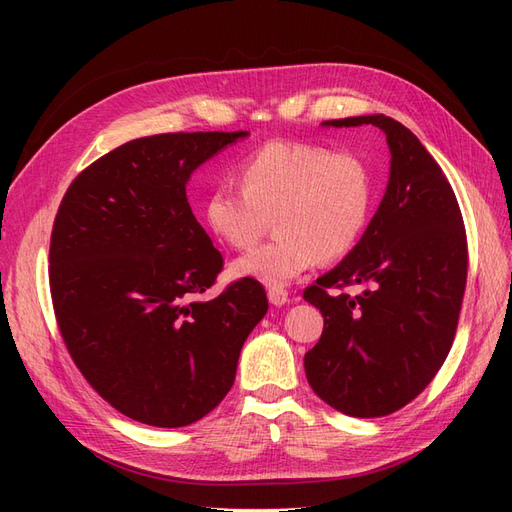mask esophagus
Returning a JSON list of instances; mask_svg holds the SVG:
<instances>
[{
    "label": "esophagus",
    "instance_id": "obj_1",
    "mask_svg": "<svg viewBox=\"0 0 512 512\" xmlns=\"http://www.w3.org/2000/svg\"><path fill=\"white\" fill-rule=\"evenodd\" d=\"M267 297L271 301V305H286L290 299H288V290L282 288V286H271L267 290Z\"/></svg>",
    "mask_w": 512,
    "mask_h": 512
}]
</instances>
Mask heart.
Listing matches in <instances>:
<instances>
[{
	"label": "heart",
	"instance_id": "obj_1",
	"mask_svg": "<svg viewBox=\"0 0 512 512\" xmlns=\"http://www.w3.org/2000/svg\"><path fill=\"white\" fill-rule=\"evenodd\" d=\"M241 190L213 188L205 200L211 232L235 250L252 247L275 222L277 239L232 262L230 273L284 286L318 258L354 250L374 211L376 183L352 151L303 141H271L239 164Z\"/></svg>",
	"mask_w": 512,
	"mask_h": 512
}]
</instances>
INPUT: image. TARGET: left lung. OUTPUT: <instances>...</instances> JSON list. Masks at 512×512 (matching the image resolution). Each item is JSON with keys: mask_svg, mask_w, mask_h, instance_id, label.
I'll list each match as a JSON object with an SVG mask.
<instances>
[{"mask_svg": "<svg viewBox=\"0 0 512 512\" xmlns=\"http://www.w3.org/2000/svg\"><path fill=\"white\" fill-rule=\"evenodd\" d=\"M363 123L386 134L391 177L361 241L303 292L324 316L305 376L331 408L374 418L410 404L448 356L468 280V239L451 183L406 126L386 115L322 126ZM354 283L366 288L356 298L343 290Z\"/></svg>", "mask_w": 512, "mask_h": 512, "instance_id": "8db88e82", "label": "left lung"}]
</instances>
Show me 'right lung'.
<instances>
[{"label": "right lung", "instance_id": "obj_1", "mask_svg": "<svg viewBox=\"0 0 512 512\" xmlns=\"http://www.w3.org/2000/svg\"><path fill=\"white\" fill-rule=\"evenodd\" d=\"M247 132L136 138L89 164L51 232L55 318L104 401L138 423L185 427L230 391L247 335L265 318L256 280L194 301L224 267L185 194L194 170Z\"/></svg>", "mask_w": 512, "mask_h": 512}]
</instances>
